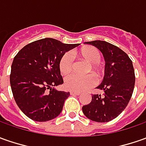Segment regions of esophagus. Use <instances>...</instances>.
Masks as SVG:
<instances>
[{"label": "esophagus", "instance_id": "esophagus-1", "mask_svg": "<svg viewBox=\"0 0 146 146\" xmlns=\"http://www.w3.org/2000/svg\"><path fill=\"white\" fill-rule=\"evenodd\" d=\"M70 94L72 95H80L79 92H75V91H70Z\"/></svg>", "mask_w": 146, "mask_h": 146}]
</instances>
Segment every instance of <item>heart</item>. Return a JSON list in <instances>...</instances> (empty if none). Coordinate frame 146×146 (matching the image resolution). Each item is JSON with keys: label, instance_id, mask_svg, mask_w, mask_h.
I'll return each mask as SVG.
<instances>
[{"label": "heart", "instance_id": "obj_1", "mask_svg": "<svg viewBox=\"0 0 146 146\" xmlns=\"http://www.w3.org/2000/svg\"><path fill=\"white\" fill-rule=\"evenodd\" d=\"M78 55L84 60L90 63L88 72H93L96 76L99 77L101 74V53L98 49L91 46H86L82 48L78 51ZM60 71L63 75L69 74L73 71V58L69 52L64 54L60 60L59 63ZM95 78L92 74H88L86 76H78L76 74L69 75L64 79V87L71 91L82 92L89 88H91L95 85Z\"/></svg>", "mask_w": 146, "mask_h": 146}]
</instances>
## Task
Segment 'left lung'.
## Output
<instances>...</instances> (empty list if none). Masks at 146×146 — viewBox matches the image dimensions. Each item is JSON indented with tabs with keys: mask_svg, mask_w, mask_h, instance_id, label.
<instances>
[{
	"mask_svg": "<svg viewBox=\"0 0 146 146\" xmlns=\"http://www.w3.org/2000/svg\"><path fill=\"white\" fill-rule=\"evenodd\" d=\"M85 43L98 48L103 53L106 64L103 82L96 87L103 94L92 95L91 102L83 106L82 111L93 121L108 122L123 111L132 97L135 85L133 62L123 50L106 41L94 40Z\"/></svg>",
	"mask_w": 146,
	"mask_h": 146,
	"instance_id": "1",
	"label": "left lung"
}]
</instances>
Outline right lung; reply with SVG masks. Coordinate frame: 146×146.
<instances>
[{
    "label": "right lung",
    "mask_w": 146,
    "mask_h": 146,
    "mask_svg": "<svg viewBox=\"0 0 146 146\" xmlns=\"http://www.w3.org/2000/svg\"><path fill=\"white\" fill-rule=\"evenodd\" d=\"M78 45L42 38L26 45L13 58L11 90L18 108L27 117L45 122L62 111L70 94L55 88L64 83L59 63L64 53Z\"/></svg>",
    "instance_id": "1"
}]
</instances>
